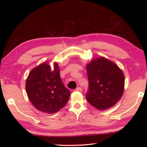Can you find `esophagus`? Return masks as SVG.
<instances>
[{"label": "esophagus", "mask_w": 147, "mask_h": 147, "mask_svg": "<svg viewBox=\"0 0 147 147\" xmlns=\"http://www.w3.org/2000/svg\"><path fill=\"white\" fill-rule=\"evenodd\" d=\"M74 91H78V92H82V89L81 88H77Z\"/></svg>", "instance_id": "34e87169"}]
</instances>
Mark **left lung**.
<instances>
[{"label": "left lung", "instance_id": "obj_1", "mask_svg": "<svg viewBox=\"0 0 147 147\" xmlns=\"http://www.w3.org/2000/svg\"><path fill=\"white\" fill-rule=\"evenodd\" d=\"M89 90L88 102L99 110H105L117 103L124 89L123 71L104 57L96 58L86 65Z\"/></svg>", "mask_w": 147, "mask_h": 147}]
</instances>
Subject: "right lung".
I'll return each instance as SVG.
<instances>
[{
  "label": "right lung",
  "mask_w": 147,
  "mask_h": 147,
  "mask_svg": "<svg viewBox=\"0 0 147 147\" xmlns=\"http://www.w3.org/2000/svg\"><path fill=\"white\" fill-rule=\"evenodd\" d=\"M26 91L30 101L38 110L54 113L65 106L70 97V91L62 82L59 67L48 61L39 64L30 72L26 81Z\"/></svg>",
  "instance_id": "1"
}]
</instances>
